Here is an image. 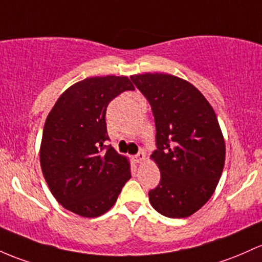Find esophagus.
I'll use <instances>...</instances> for the list:
<instances>
[{
	"label": "esophagus",
	"mask_w": 262,
	"mask_h": 262,
	"mask_svg": "<svg viewBox=\"0 0 262 262\" xmlns=\"http://www.w3.org/2000/svg\"><path fill=\"white\" fill-rule=\"evenodd\" d=\"M134 159H136V162L138 163V164H143L145 162V153H144V150H140L139 153H138L136 157H134Z\"/></svg>",
	"instance_id": "obj_1"
}]
</instances>
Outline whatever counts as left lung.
I'll return each mask as SVG.
<instances>
[{
    "mask_svg": "<svg viewBox=\"0 0 262 262\" xmlns=\"http://www.w3.org/2000/svg\"><path fill=\"white\" fill-rule=\"evenodd\" d=\"M151 105L158 149L150 155L160 183L149 191L159 214L188 217L203 208L219 183L225 140L216 114L188 80L168 73L130 76Z\"/></svg>",
    "mask_w": 262,
    "mask_h": 262,
    "instance_id": "8db88e82",
    "label": "left lung"
}]
</instances>
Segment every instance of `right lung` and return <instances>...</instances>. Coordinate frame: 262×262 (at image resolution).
<instances>
[{
  "instance_id": "1",
  "label": "right lung",
  "mask_w": 262,
  "mask_h": 262,
  "mask_svg": "<svg viewBox=\"0 0 262 262\" xmlns=\"http://www.w3.org/2000/svg\"><path fill=\"white\" fill-rule=\"evenodd\" d=\"M124 91H134L126 76L88 77L66 89L46 119L43 177L56 200L79 216L107 212L132 177L128 158L105 145L107 107Z\"/></svg>"
}]
</instances>
